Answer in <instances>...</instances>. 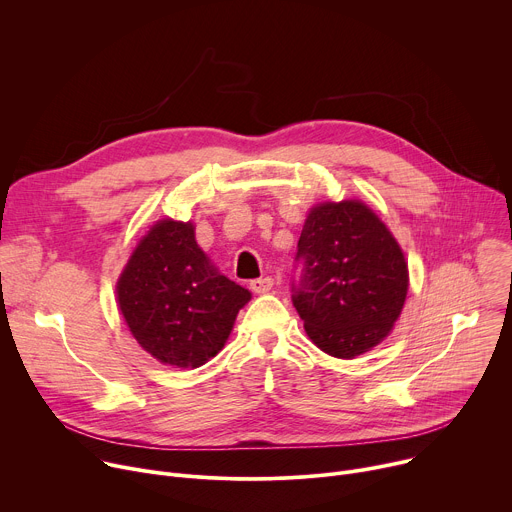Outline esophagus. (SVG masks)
<instances>
[{
    "mask_svg": "<svg viewBox=\"0 0 512 512\" xmlns=\"http://www.w3.org/2000/svg\"><path fill=\"white\" fill-rule=\"evenodd\" d=\"M272 285H274V280H272L270 276H264V278L252 280V282H250V289H252L254 293H258V295H264V293H268V291L272 289Z\"/></svg>",
    "mask_w": 512,
    "mask_h": 512,
    "instance_id": "1",
    "label": "esophagus"
}]
</instances>
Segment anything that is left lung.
I'll use <instances>...</instances> for the list:
<instances>
[{
    "label": "left lung",
    "instance_id": "left-lung-1",
    "mask_svg": "<svg viewBox=\"0 0 512 512\" xmlns=\"http://www.w3.org/2000/svg\"><path fill=\"white\" fill-rule=\"evenodd\" d=\"M295 260L301 276L293 305L319 350L352 360L390 333L407 299L409 268L399 242L366 203L315 205Z\"/></svg>",
    "mask_w": 512,
    "mask_h": 512
}]
</instances>
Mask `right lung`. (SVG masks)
Listing matches in <instances>:
<instances>
[{"mask_svg": "<svg viewBox=\"0 0 512 512\" xmlns=\"http://www.w3.org/2000/svg\"><path fill=\"white\" fill-rule=\"evenodd\" d=\"M116 293L136 342L177 368H199L213 358L252 299L211 264L195 225L175 219L156 221L138 242Z\"/></svg>", "mask_w": 512, "mask_h": 512, "instance_id": "right-lung-1", "label": "right lung"}]
</instances>
